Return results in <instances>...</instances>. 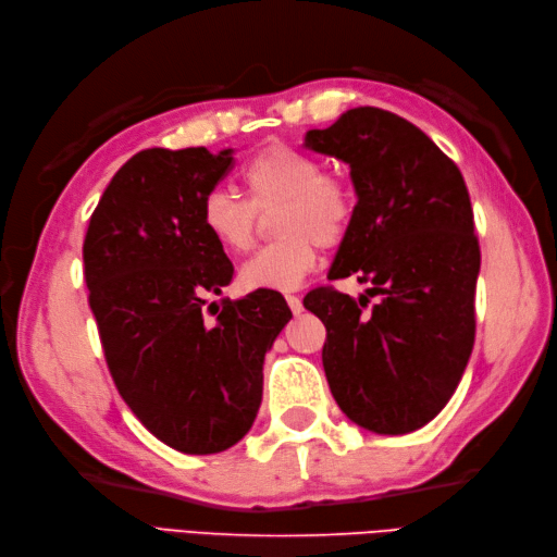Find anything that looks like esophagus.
<instances>
[{
    "label": "esophagus",
    "mask_w": 557,
    "mask_h": 557,
    "mask_svg": "<svg viewBox=\"0 0 557 557\" xmlns=\"http://www.w3.org/2000/svg\"><path fill=\"white\" fill-rule=\"evenodd\" d=\"M285 301H288V307H290V311H293L295 315H299L301 309H305V307H301V299H299L297 295H285Z\"/></svg>",
    "instance_id": "1"
}]
</instances>
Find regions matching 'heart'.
<instances>
[{"mask_svg": "<svg viewBox=\"0 0 557 557\" xmlns=\"http://www.w3.org/2000/svg\"><path fill=\"white\" fill-rule=\"evenodd\" d=\"M318 158L288 144H269L239 174L246 199L211 190L201 199L199 223L225 252L256 242L258 213H274L278 242L260 248L239 272L246 290H295L318 262V246H339L356 218L350 183L320 170Z\"/></svg>", "mask_w": 557, "mask_h": 557, "instance_id": "b5f03b06", "label": "heart"}]
</instances>
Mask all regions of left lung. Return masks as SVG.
<instances>
[{"label":"left lung","mask_w":557,"mask_h":557,"mask_svg":"<svg viewBox=\"0 0 557 557\" xmlns=\"http://www.w3.org/2000/svg\"><path fill=\"white\" fill-rule=\"evenodd\" d=\"M305 146L350 166L356 218L330 278L305 297L327 330L323 367L339 409L364 430L407 434L440 413L474 348L481 248L465 178L423 129L376 107L309 129Z\"/></svg>","instance_id":"1"}]
</instances>
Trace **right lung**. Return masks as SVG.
<instances>
[{
	"instance_id": "1",
	"label": "right lung",
	"mask_w": 557,
	"mask_h": 557,
	"mask_svg": "<svg viewBox=\"0 0 557 557\" xmlns=\"http://www.w3.org/2000/svg\"><path fill=\"white\" fill-rule=\"evenodd\" d=\"M232 162L230 148L141 150L107 185L83 242L117 393L150 434L190 455L244 440L262 401L264 352L293 318L274 290L223 299L205 315L207 295H221L234 267L199 209Z\"/></svg>"
}]
</instances>
